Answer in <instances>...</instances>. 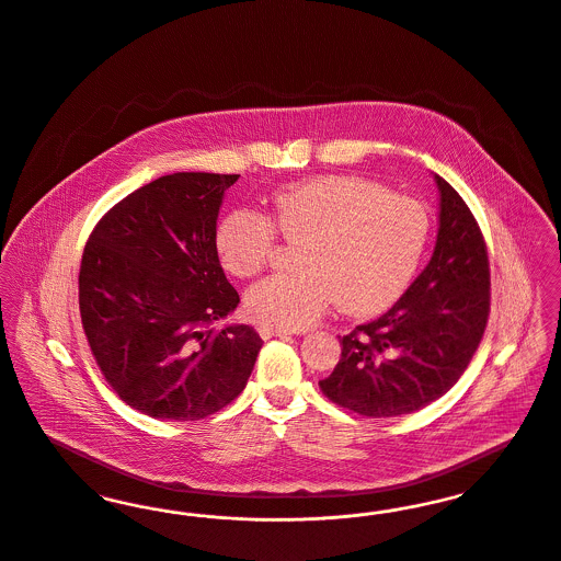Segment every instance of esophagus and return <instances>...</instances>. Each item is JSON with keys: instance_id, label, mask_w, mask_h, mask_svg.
<instances>
[{"instance_id": "1", "label": "esophagus", "mask_w": 561, "mask_h": 561, "mask_svg": "<svg viewBox=\"0 0 561 561\" xmlns=\"http://www.w3.org/2000/svg\"><path fill=\"white\" fill-rule=\"evenodd\" d=\"M257 331H260V335H262L264 340H270V337H287V335H291L287 329H278V327H270V324H260V327H257Z\"/></svg>"}]
</instances>
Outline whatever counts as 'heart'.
<instances>
[{
    "instance_id": "heart-1",
    "label": "heart",
    "mask_w": 561,
    "mask_h": 561,
    "mask_svg": "<svg viewBox=\"0 0 561 561\" xmlns=\"http://www.w3.org/2000/svg\"><path fill=\"white\" fill-rule=\"evenodd\" d=\"M276 232L295 249L297 270L249 287L247 314L260 324L304 329L335 301L342 312L374 314L408 285L428 240L417 201L356 178H317L280 190L270 215L232 208L215 226V253L237 278L262 272Z\"/></svg>"
}]
</instances>
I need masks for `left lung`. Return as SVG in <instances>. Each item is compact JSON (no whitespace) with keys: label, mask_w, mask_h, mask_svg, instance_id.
<instances>
[{"label":"left lung","mask_w":561,"mask_h":561,"mask_svg":"<svg viewBox=\"0 0 561 561\" xmlns=\"http://www.w3.org/2000/svg\"><path fill=\"white\" fill-rule=\"evenodd\" d=\"M439 232L433 257L380 319L340 340L324 394L367 417L417 412L443 397L471 363L490 317L483 234L460 194L435 175Z\"/></svg>","instance_id":"1"}]
</instances>
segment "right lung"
Here are the masks:
<instances>
[{
    "label": "right lung",
    "instance_id": "add662e5",
    "mask_svg": "<svg viewBox=\"0 0 561 561\" xmlns=\"http://www.w3.org/2000/svg\"><path fill=\"white\" fill-rule=\"evenodd\" d=\"M240 175L173 173L135 190L94 226L80 266L90 351L119 399L187 422L232 403L262 348L249 324L215 331L240 301L215 226Z\"/></svg>",
    "mask_w": 561,
    "mask_h": 561
}]
</instances>
